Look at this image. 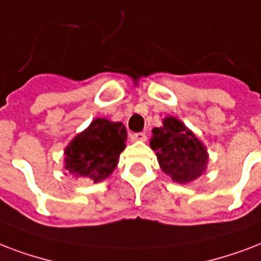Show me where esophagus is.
<instances>
[{"label": "esophagus", "instance_id": "1", "mask_svg": "<svg viewBox=\"0 0 261 261\" xmlns=\"http://www.w3.org/2000/svg\"><path fill=\"white\" fill-rule=\"evenodd\" d=\"M145 139H147V136H145V133H132L130 135V141H144Z\"/></svg>", "mask_w": 261, "mask_h": 261}]
</instances>
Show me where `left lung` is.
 Returning a JSON list of instances; mask_svg holds the SVG:
<instances>
[{
    "instance_id": "1",
    "label": "left lung",
    "mask_w": 261,
    "mask_h": 261,
    "mask_svg": "<svg viewBox=\"0 0 261 261\" xmlns=\"http://www.w3.org/2000/svg\"><path fill=\"white\" fill-rule=\"evenodd\" d=\"M149 147L156 153L163 173L174 182H193L207 170V147L175 117H165L162 126L152 129Z\"/></svg>"
}]
</instances>
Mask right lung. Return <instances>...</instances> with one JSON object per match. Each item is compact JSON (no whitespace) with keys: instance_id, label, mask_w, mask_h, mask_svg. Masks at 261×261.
<instances>
[{"instance_id":"obj_1","label":"right lung","mask_w":261,"mask_h":261,"mask_svg":"<svg viewBox=\"0 0 261 261\" xmlns=\"http://www.w3.org/2000/svg\"><path fill=\"white\" fill-rule=\"evenodd\" d=\"M126 136L122 122L95 118L65 147L64 169L76 179L100 182L117 167L120 153L126 147Z\"/></svg>"}]
</instances>
